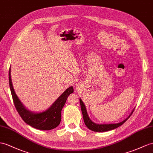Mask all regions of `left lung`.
<instances>
[{
	"mask_svg": "<svg viewBox=\"0 0 153 153\" xmlns=\"http://www.w3.org/2000/svg\"><path fill=\"white\" fill-rule=\"evenodd\" d=\"M80 103L82 113V115H83L84 123L89 129H90L91 130H92V131H94V132H106V131H108V130H114L115 128L119 127V126H120L121 125L123 124L125 122H126V121L130 117V115H132L134 110H132V113L129 115V116L127 118L125 119V120H123L120 123H118L97 124L93 122L90 120V118L89 117L88 114L87 113L86 108H85V106L84 105V103L82 102V100H81V99H80Z\"/></svg>",
	"mask_w": 153,
	"mask_h": 153,
	"instance_id": "obj_1",
	"label": "left lung"
}]
</instances>
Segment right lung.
<instances>
[{"label":"right lung","instance_id":"right-lung-1","mask_svg":"<svg viewBox=\"0 0 153 153\" xmlns=\"http://www.w3.org/2000/svg\"><path fill=\"white\" fill-rule=\"evenodd\" d=\"M9 83L15 106L26 123L33 128L42 130H49L57 127L60 123L61 111L67 99L71 94L73 93V86L67 89L49 108L42 112L35 113L26 108L16 94L11 79L10 68L9 70Z\"/></svg>","mask_w":153,"mask_h":153}]
</instances>
